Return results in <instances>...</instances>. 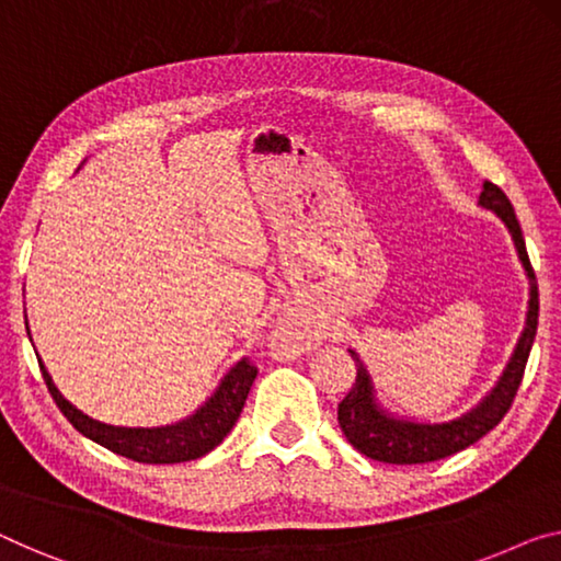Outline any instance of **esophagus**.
Here are the masks:
<instances>
[{
	"instance_id": "1",
	"label": "esophagus",
	"mask_w": 561,
	"mask_h": 561,
	"mask_svg": "<svg viewBox=\"0 0 561 561\" xmlns=\"http://www.w3.org/2000/svg\"><path fill=\"white\" fill-rule=\"evenodd\" d=\"M272 345L274 350H279L282 355L297 357L302 355L305 350H309V332L305 330L302 322L291 320V317H282L277 328L272 332Z\"/></svg>"
}]
</instances>
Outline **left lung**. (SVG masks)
Wrapping results in <instances>:
<instances>
[{
	"label": "left lung",
	"instance_id": "left-lung-1",
	"mask_svg": "<svg viewBox=\"0 0 561 561\" xmlns=\"http://www.w3.org/2000/svg\"><path fill=\"white\" fill-rule=\"evenodd\" d=\"M479 204L483 208H489V211H494L499 219L506 224V229L514 239L516 254H519V262L526 272V279H529V312H526L522 337L516 342L514 353L508 357L496 386L491 388L471 411L446 423H417L388 413L386 408L378 403V398H375L373 380L370 375H367L365 365L360 363V357H357L355 350H350V355L357 360V378L347 396L342 398V403L337 405V421L342 433H345V438L353 443L360 454L373 458V461L398 466L428 463L458 454V450L468 448L471 443L496 428L501 417H504L508 413V408H512L516 390L522 386L524 367L526 360H529L539 324L537 277H534L529 254H526L519 219H516L512 201L506 198L504 191L486 181L483 183Z\"/></svg>",
	"mask_w": 561,
	"mask_h": 561
}]
</instances>
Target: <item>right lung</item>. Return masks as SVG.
I'll use <instances>...</instances> for the list:
<instances>
[{"label": "right lung", "instance_id": "right-lung-1", "mask_svg": "<svg viewBox=\"0 0 561 561\" xmlns=\"http://www.w3.org/2000/svg\"><path fill=\"white\" fill-rule=\"evenodd\" d=\"M27 324V317H24ZM30 330V328H27ZM30 334V332H27ZM39 360V357H37ZM42 378L47 382V390L60 408L62 415L80 431L82 436L100 443V446L113 450V454L130 458L138 463H183L194 458L206 456L219 443L227 438V433L239 421L241 408L247 403L249 390L256 378V367L241 357V360L224 375L214 396L198 408L194 415L183 417L173 425L161 428H123V425H107L95 417L78 411L70 400H65L60 390L55 388L53 378L39 360Z\"/></svg>", "mask_w": 561, "mask_h": 561}]
</instances>
